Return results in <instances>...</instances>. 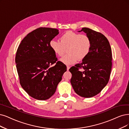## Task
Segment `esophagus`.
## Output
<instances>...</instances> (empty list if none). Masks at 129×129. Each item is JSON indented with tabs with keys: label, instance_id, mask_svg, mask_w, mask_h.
I'll use <instances>...</instances> for the list:
<instances>
[{
	"label": "esophagus",
	"instance_id": "1",
	"mask_svg": "<svg viewBox=\"0 0 129 129\" xmlns=\"http://www.w3.org/2000/svg\"><path fill=\"white\" fill-rule=\"evenodd\" d=\"M70 68V67L69 66H67V70H68V71H69V70Z\"/></svg>",
	"mask_w": 129,
	"mask_h": 129
}]
</instances>
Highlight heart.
Here are the masks:
<instances>
[{"instance_id": "heart-1", "label": "heart", "mask_w": 129, "mask_h": 129, "mask_svg": "<svg viewBox=\"0 0 129 129\" xmlns=\"http://www.w3.org/2000/svg\"><path fill=\"white\" fill-rule=\"evenodd\" d=\"M49 45L52 51L58 56L63 55L68 47L69 54L61 57L60 61L69 65L76 63L78 59L79 60L84 59L91 50L92 43L87 35L69 31L61 36L60 41L51 40Z\"/></svg>"}]
</instances>
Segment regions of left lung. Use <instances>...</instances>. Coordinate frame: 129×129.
<instances>
[{
    "mask_svg": "<svg viewBox=\"0 0 129 129\" xmlns=\"http://www.w3.org/2000/svg\"><path fill=\"white\" fill-rule=\"evenodd\" d=\"M81 31L90 38L91 48L82 63L69 70L72 75L71 83L79 96L90 98L101 92L108 82L112 65V50L108 40L102 33L88 27H83L79 32Z\"/></svg>",
    "mask_w": 129,
    "mask_h": 129,
    "instance_id": "8db88e82",
    "label": "left lung"
}]
</instances>
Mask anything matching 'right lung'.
Returning a JSON list of instances; mask_svg holds the SVG:
<instances>
[{"label":"right lung","instance_id":"right-lung-1","mask_svg":"<svg viewBox=\"0 0 129 129\" xmlns=\"http://www.w3.org/2000/svg\"><path fill=\"white\" fill-rule=\"evenodd\" d=\"M58 33L56 28H38L27 35L17 50L15 63L20 84L36 99L50 98L66 71V65L57 61L49 45Z\"/></svg>","mask_w":129,"mask_h":129}]
</instances>
